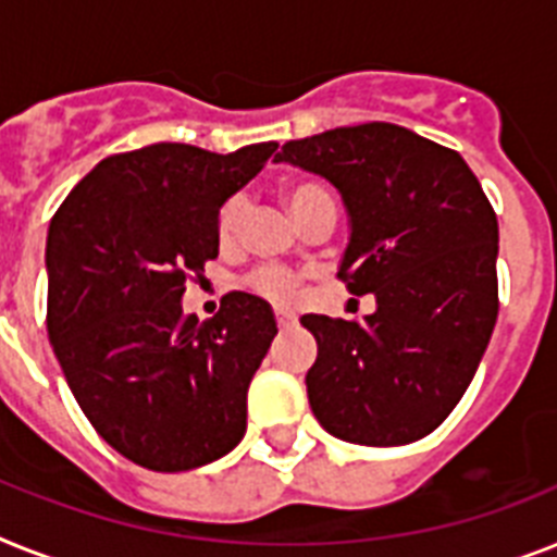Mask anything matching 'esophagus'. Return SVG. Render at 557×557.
I'll list each match as a JSON object with an SVG mask.
<instances>
[{
	"label": "esophagus",
	"mask_w": 557,
	"mask_h": 557,
	"mask_svg": "<svg viewBox=\"0 0 557 557\" xmlns=\"http://www.w3.org/2000/svg\"><path fill=\"white\" fill-rule=\"evenodd\" d=\"M275 321H278V327H293V324H296V315L289 310H275Z\"/></svg>",
	"instance_id": "1"
}]
</instances>
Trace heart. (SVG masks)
<instances>
[{"instance_id": "obj_1", "label": "heart", "mask_w": 557, "mask_h": 557, "mask_svg": "<svg viewBox=\"0 0 557 557\" xmlns=\"http://www.w3.org/2000/svg\"><path fill=\"white\" fill-rule=\"evenodd\" d=\"M284 196H287L289 210L296 215L298 210H305L312 201L324 199L327 190L321 185H315V182H298V185H289L287 190H284ZM238 222H242V199H230L227 205L222 207V213H219V236H222V242L236 236ZM296 275L289 273V270L278 268V264H261V268H256L247 275V287H250L252 293H259L261 298H270V301H278V305H284V301H289V298L296 296Z\"/></svg>"}]
</instances>
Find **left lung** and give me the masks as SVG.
<instances>
[{"instance_id": "obj_1", "label": "left lung", "mask_w": 557, "mask_h": 557, "mask_svg": "<svg viewBox=\"0 0 557 557\" xmlns=\"http://www.w3.org/2000/svg\"><path fill=\"white\" fill-rule=\"evenodd\" d=\"M275 162L319 173L350 213L338 278L375 296L364 319L301 315L319 358L307 395L330 435L424 438L470 387L498 319V219L461 156L389 122L293 139Z\"/></svg>"}]
</instances>
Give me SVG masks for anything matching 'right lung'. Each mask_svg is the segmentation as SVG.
<instances>
[{"label":"right lung","instance_id":"right-lung-1","mask_svg":"<svg viewBox=\"0 0 557 557\" xmlns=\"http://www.w3.org/2000/svg\"><path fill=\"white\" fill-rule=\"evenodd\" d=\"M275 147L222 156L159 141L108 156L50 219L53 352L96 433L147 470H196L245 438L247 387L278 333L273 310L227 293L199 321L182 296L219 256V207Z\"/></svg>","mask_w":557,"mask_h":557}]
</instances>
